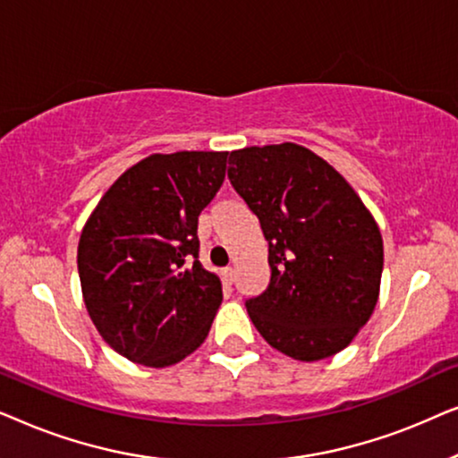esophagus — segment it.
Segmentation results:
<instances>
[{
    "instance_id": "obj_1",
    "label": "esophagus",
    "mask_w": 458,
    "mask_h": 458,
    "mask_svg": "<svg viewBox=\"0 0 458 458\" xmlns=\"http://www.w3.org/2000/svg\"><path fill=\"white\" fill-rule=\"evenodd\" d=\"M221 277H223V284H225V285H231V284H233V279H235V271H233V268H231V267L223 268Z\"/></svg>"
}]
</instances>
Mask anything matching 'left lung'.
<instances>
[{"instance_id":"8db88e82","label":"left lung","mask_w":458,"mask_h":458,"mask_svg":"<svg viewBox=\"0 0 458 458\" xmlns=\"http://www.w3.org/2000/svg\"><path fill=\"white\" fill-rule=\"evenodd\" d=\"M227 174L268 242L271 281L246 300L254 327L296 360L337 354L379 298L384 242L371 212L334 166L296 143L235 149Z\"/></svg>"}]
</instances>
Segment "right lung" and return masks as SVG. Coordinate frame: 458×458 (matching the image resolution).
Instances as JSON below:
<instances>
[{"label": "right lung", "mask_w": 458, "mask_h": 458, "mask_svg": "<svg viewBox=\"0 0 458 458\" xmlns=\"http://www.w3.org/2000/svg\"><path fill=\"white\" fill-rule=\"evenodd\" d=\"M229 152L152 154L118 177L79 240V277L110 348L168 367L208 335L221 279L199 265L198 216L225 181Z\"/></svg>", "instance_id": "obj_1"}]
</instances>
